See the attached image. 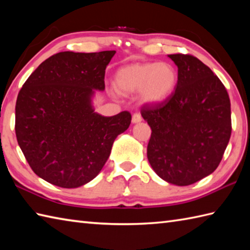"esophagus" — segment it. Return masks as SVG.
<instances>
[{
	"label": "esophagus",
	"mask_w": 250,
	"mask_h": 250,
	"mask_svg": "<svg viewBox=\"0 0 250 250\" xmlns=\"http://www.w3.org/2000/svg\"><path fill=\"white\" fill-rule=\"evenodd\" d=\"M141 121H142L141 114H139V112L133 114V116H132V122H133V124H138V122H141Z\"/></svg>",
	"instance_id": "esophagus-1"
}]
</instances>
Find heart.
<instances>
[{
	"label": "heart",
	"instance_id": "obj_1",
	"mask_svg": "<svg viewBox=\"0 0 250 250\" xmlns=\"http://www.w3.org/2000/svg\"><path fill=\"white\" fill-rule=\"evenodd\" d=\"M115 84L122 94L140 91L142 101L158 104L174 92L178 84V71L167 62L133 63L117 71Z\"/></svg>",
	"mask_w": 250,
	"mask_h": 250
}]
</instances>
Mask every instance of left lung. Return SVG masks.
I'll return each instance as SVG.
<instances>
[{"mask_svg":"<svg viewBox=\"0 0 250 250\" xmlns=\"http://www.w3.org/2000/svg\"><path fill=\"white\" fill-rule=\"evenodd\" d=\"M168 57L178 66L175 91L158 104H144L141 114L151 129V168L167 182L185 187L218 168L231 138V103L223 83L198 58Z\"/></svg>","mask_w":250,"mask_h":250,"instance_id":"8db88e82","label":"left lung"}]
</instances>
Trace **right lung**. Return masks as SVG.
Returning a JSON list of instances; mask_svg holds the SVG:
<instances>
[{"mask_svg":"<svg viewBox=\"0 0 250 250\" xmlns=\"http://www.w3.org/2000/svg\"><path fill=\"white\" fill-rule=\"evenodd\" d=\"M116 51L61 52L44 61L19 91L15 107L18 145L33 172L75 188L90 182L108 159L131 114L94 111V90L105 89V69Z\"/></svg>","mask_w":250,"mask_h":250,"instance_id":"add662e5","label":"right lung"}]
</instances>
